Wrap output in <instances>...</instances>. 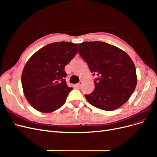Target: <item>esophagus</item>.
<instances>
[{
	"label": "esophagus",
	"mask_w": 157,
	"mask_h": 157,
	"mask_svg": "<svg viewBox=\"0 0 157 157\" xmlns=\"http://www.w3.org/2000/svg\"><path fill=\"white\" fill-rule=\"evenodd\" d=\"M82 82L81 81H80V82H79L78 84H76V86H77V88H80V87H81V86H82Z\"/></svg>",
	"instance_id": "1"
}]
</instances>
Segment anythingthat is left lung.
Listing matches in <instances>:
<instances>
[{
  "label": "left lung",
  "instance_id": "left-lung-1",
  "mask_svg": "<svg viewBox=\"0 0 157 157\" xmlns=\"http://www.w3.org/2000/svg\"><path fill=\"white\" fill-rule=\"evenodd\" d=\"M78 53L97 78L86 100L98 109L113 111L130 98L137 84L136 67L126 52L101 41L79 44Z\"/></svg>",
  "mask_w": 157,
  "mask_h": 157
}]
</instances>
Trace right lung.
<instances>
[{
	"label": "right lung",
	"mask_w": 157,
	"mask_h": 157,
	"mask_svg": "<svg viewBox=\"0 0 157 157\" xmlns=\"http://www.w3.org/2000/svg\"><path fill=\"white\" fill-rule=\"evenodd\" d=\"M78 48V44L72 42H53L38 50L26 63L22 87L27 100L37 111L51 113L65 103L73 90L66 83L65 67Z\"/></svg>",
	"instance_id": "right-lung-1"
}]
</instances>
